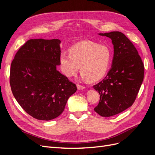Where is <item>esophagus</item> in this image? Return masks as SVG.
<instances>
[{"label":"esophagus","instance_id":"esophagus-1","mask_svg":"<svg viewBox=\"0 0 155 155\" xmlns=\"http://www.w3.org/2000/svg\"><path fill=\"white\" fill-rule=\"evenodd\" d=\"M77 88L78 90H83V89L85 88V87L80 85H77Z\"/></svg>","mask_w":155,"mask_h":155}]
</instances>
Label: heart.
<instances>
[{
  "label": "heart",
  "mask_w": 155,
  "mask_h": 155,
  "mask_svg": "<svg viewBox=\"0 0 155 155\" xmlns=\"http://www.w3.org/2000/svg\"><path fill=\"white\" fill-rule=\"evenodd\" d=\"M111 50L105 45L91 41H83L72 46L69 54L62 51L59 64L63 73L72 77L80 67L83 79L96 81L105 76L111 60Z\"/></svg>",
  "instance_id": "b5f03b06"
}]
</instances>
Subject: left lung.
<instances>
[{
  "label": "left lung",
  "mask_w": 155,
  "mask_h": 155,
  "mask_svg": "<svg viewBox=\"0 0 155 155\" xmlns=\"http://www.w3.org/2000/svg\"><path fill=\"white\" fill-rule=\"evenodd\" d=\"M99 35L112 40L114 57L106 77L93 86L100 94L94 110L103 117H110L132 106L143 80L144 66L137 48L123 33Z\"/></svg>",
  "instance_id": "left-lung-1"
}]
</instances>
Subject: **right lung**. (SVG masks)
Returning a JSON list of instances; mask_svg holds the SVG:
<instances>
[{
	"label": "right lung",
	"mask_w": 155,
	"mask_h": 155,
	"mask_svg": "<svg viewBox=\"0 0 155 155\" xmlns=\"http://www.w3.org/2000/svg\"><path fill=\"white\" fill-rule=\"evenodd\" d=\"M59 39H30L11 64L10 83L18 104L33 118L51 120L63 112L76 85L57 70Z\"/></svg>",
	"instance_id": "right-lung-1"
}]
</instances>
